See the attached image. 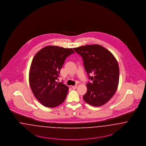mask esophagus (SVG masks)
I'll return each instance as SVG.
<instances>
[{
    "mask_svg": "<svg viewBox=\"0 0 146 146\" xmlns=\"http://www.w3.org/2000/svg\"><path fill=\"white\" fill-rule=\"evenodd\" d=\"M77 86L75 85V86H73L72 87V88L73 89H75L77 88Z\"/></svg>",
    "mask_w": 146,
    "mask_h": 146,
    "instance_id": "obj_1",
    "label": "esophagus"
}]
</instances>
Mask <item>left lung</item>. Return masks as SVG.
Segmentation results:
<instances>
[{"label": "left lung", "instance_id": "left-lung-1", "mask_svg": "<svg viewBox=\"0 0 146 146\" xmlns=\"http://www.w3.org/2000/svg\"><path fill=\"white\" fill-rule=\"evenodd\" d=\"M83 60L89 80L84 102L94 106H100L114 95L118 86L119 69L114 56L99 44H90L74 48ZM92 73L94 76H90Z\"/></svg>", "mask_w": 146, "mask_h": 146}]
</instances>
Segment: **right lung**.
Masks as SVG:
<instances>
[{
    "mask_svg": "<svg viewBox=\"0 0 146 146\" xmlns=\"http://www.w3.org/2000/svg\"><path fill=\"white\" fill-rule=\"evenodd\" d=\"M75 53L72 48L48 46L35 55L31 65L29 81L36 99L47 108L62 104L69 91L63 82H57L65 59Z\"/></svg>",
    "mask_w": 146,
    "mask_h": 146,
    "instance_id": "obj_1",
    "label": "right lung"
}]
</instances>
